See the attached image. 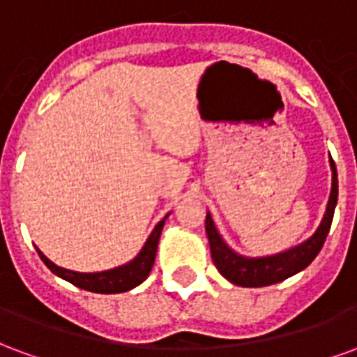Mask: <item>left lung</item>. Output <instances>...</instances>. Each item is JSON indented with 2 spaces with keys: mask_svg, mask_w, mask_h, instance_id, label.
Instances as JSON below:
<instances>
[{
  "mask_svg": "<svg viewBox=\"0 0 357 357\" xmlns=\"http://www.w3.org/2000/svg\"><path fill=\"white\" fill-rule=\"evenodd\" d=\"M331 170H333L331 197L317 231L306 243H302L291 250H284L281 255L266 256V258H245V256L235 255L231 248L222 241L210 214H206V235H208L210 243V255H212V260H214L218 271L227 281H231L233 284H239V287H268V284L284 281L287 277L294 275V273L307 268L315 256L319 255L323 243L327 239L333 214H335V206H337L338 179L337 166L333 162V158H331Z\"/></svg>",
  "mask_w": 357,
  "mask_h": 357,
  "instance_id": "obj_1",
  "label": "left lung"
}]
</instances>
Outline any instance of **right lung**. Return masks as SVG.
<instances>
[{
    "label": "right lung",
    "mask_w": 357,
    "mask_h": 357,
    "mask_svg": "<svg viewBox=\"0 0 357 357\" xmlns=\"http://www.w3.org/2000/svg\"><path fill=\"white\" fill-rule=\"evenodd\" d=\"M168 218V216H166ZM164 218V220H166ZM164 220L156 224L155 231L151 233V237L145 243V247L141 248V252L132 262L120 266V268L109 269V271H99V273H78V271H70V269H63L55 266V264L47 260L45 256L38 250V255L43 260V264L55 273V275L63 277L68 283L80 287L84 291L89 292H101V294H114V292H126L143 283L147 275L151 273V268L155 264L156 258V247H158V239L162 233Z\"/></svg>",
    "instance_id": "1"
}]
</instances>
